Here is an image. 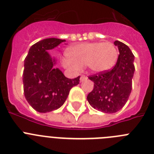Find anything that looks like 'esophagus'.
<instances>
[{"label":"esophagus","mask_w":154,"mask_h":154,"mask_svg":"<svg viewBox=\"0 0 154 154\" xmlns=\"http://www.w3.org/2000/svg\"><path fill=\"white\" fill-rule=\"evenodd\" d=\"M86 79H87V77L85 75H82L81 77H80V82H84Z\"/></svg>","instance_id":"1"}]
</instances>
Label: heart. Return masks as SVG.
Wrapping results in <instances>:
<instances>
[{
  "label": "heart",
  "mask_w": 154,
  "mask_h": 154,
  "mask_svg": "<svg viewBox=\"0 0 154 154\" xmlns=\"http://www.w3.org/2000/svg\"><path fill=\"white\" fill-rule=\"evenodd\" d=\"M69 55L62 58L65 69L79 72L87 65L93 72H102L113 67L118 58L116 48L110 42L82 43L69 48Z\"/></svg>",
  "instance_id": "1"
}]
</instances>
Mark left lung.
I'll return each mask as SVG.
<instances>
[{"label": "left lung", "instance_id": "1", "mask_svg": "<svg viewBox=\"0 0 154 154\" xmlns=\"http://www.w3.org/2000/svg\"><path fill=\"white\" fill-rule=\"evenodd\" d=\"M114 45L119 55L113 69L89 77L94 88L87 100L94 109L106 113H114L124 106L131 92L135 71L134 55L130 48L119 41H115Z\"/></svg>", "mask_w": 154, "mask_h": 154}]
</instances>
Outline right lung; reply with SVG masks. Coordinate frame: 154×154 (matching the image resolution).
I'll list each match as a JSON object with an SVG mask.
<instances>
[{
  "mask_svg": "<svg viewBox=\"0 0 154 154\" xmlns=\"http://www.w3.org/2000/svg\"><path fill=\"white\" fill-rule=\"evenodd\" d=\"M64 42L55 38L43 39L30 48L24 59V96L31 106L39 112L60 108L70 89L79 83L80 76L72 79L66 78L60 69L55 67L56 60L48 52Z\"/></svg>",
  "mask_w": 154,
  "mask_h": 154,
  "instance_id": "add662e5",
  "label": "right lung"
}]
</instances>
